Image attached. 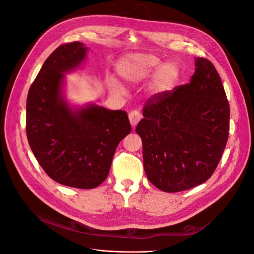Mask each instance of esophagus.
<instances>
[{
    "label": "esophagus",
    "instance_id": "34e87169",
    "mask_svg": "<svg viewBox=\"0 0 254 254\" xmlns=\"http://www.w3.org/2000/svg\"><path fill=\"white\" fill-rule=\"evenodd\" d=\"M128 118H129V121H130V124H131V126L134 127L137 124V123L140 122V120L142 119V115H141L140 111L132 110V111L129 112Z\"/></svg>",
    "mask_w": 254,
    "mask_h": 254
}]
</instances>
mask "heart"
<instances>
[{"label":"heart","mask_w":254,"mask_h":254,"mask_svg":"<svg viewBox=\"0 0 254 254\" xmlns=\"http://www.w3.org/2000/svg\"><path fill=\"white\" fill-rule=\"evenodd\" d=\"M162 64L161 59L152 54H136L123 59L118 65V72L128 82H139L155 72L151 80V89L157 92L170 90L179 77V67L175 63ZM110 87L117 94L123 93V88L117 80H111Z\"/></svg>","instance_id":"obj_1"}]
</instances>
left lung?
<instances>
[{
  "mask_svg": "<svg viewBox=\"0 0 254 254\" xmlns=\"http://www.w3.org/2000/svg\"><path fill=\"white\" fill-rule=\"evenodd\" d=\"M190 83L148 98L135 131L143 143L148 180L166 193L205 182L221 159L230 128V106L220 76L198 57Z\"/></svg>",
  "mask_w": 254,
  "mask_h": 254,
  "instance_id": "left-lung-1",
  "label": "left lung"
}]
</instances>
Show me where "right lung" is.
I'll return each instance as SVG.
<instances>
[{
  "instance_id": "right-lung-1",
  "label": "right lung",
  "mask_w": 254,
  "mask_h": 254,
  "mask_svg": "<svg viewBox=\"0 0 254 254\" xmlns=\"http://www.w3.org/2000/svg\"><path fill=\"white\" fill-rule=\"evenodd\" d=\"M88 48L61 44L29 88L26 135L38 162L63 186L94 189L108 177L119 143L131 131L126 111L90 106L73 111L60 94L64 73L77 67Z\"/></svg>"
}]
</instances>
